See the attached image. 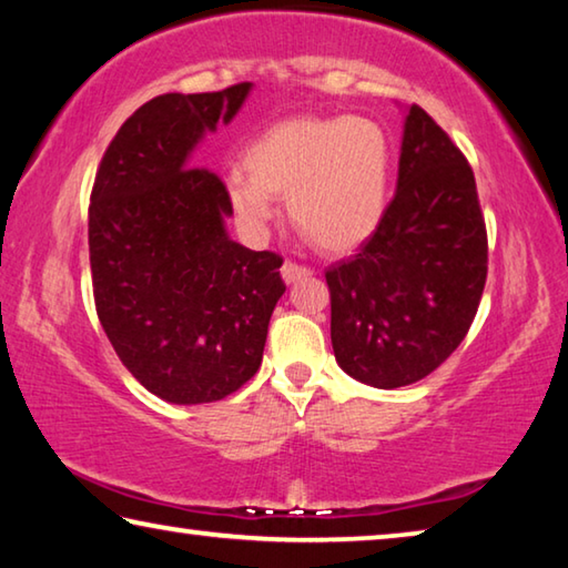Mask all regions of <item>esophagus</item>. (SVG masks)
Listing matches in <instances>:
<instances>
[{
  "label": "esophagus",
  "mask_w": 568,
  "mask_h": 568,
  "mask_svg": "<svg viewBox=\"0 0 568 568\" xmlns=\"http://www.w3.org/2000/svg\"><path fill=\"white\" fill-rule=\"evenodd\" d=\"M281 275H283V281L287 283V285H293V283H297V281H303V277H307V275H313L311 271H307V267H303V265H295V263H283V267H281Z\"/></svg>",
  "instance_id": "obj_1"
}]
</instances>
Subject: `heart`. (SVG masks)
<instances>
[{
  "label": "heart",
  "mask_w": 568,
  "mask_h": 568,
  "mask_svg": "<svg viewBox=\"0 0 568 568\" xmlns=\"http://www.w3.org/2000/svg\"><path fill=\"white\" fill-rule=\"evenodd\" d=\"M243 172L225 178V195L247 235L275 217V197L311 243L351 253L381 225L388 205L390 140L365 118H287L247 142Z\"/></svg>",
  "instance_id": "b5f03b06"
}]
</instances>
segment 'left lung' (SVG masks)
<instances>
[{"label": "left lung", "instance_id": "left-lung-1", "mask_svg": "<svg viewBox=\"0 0 568 568\" xmlns=\"http://www.w3.org/2000/svg\"><path fill=\"white\" fill-rule=\"evenodd\" d=\"M486 271L474 170L434 118L410 104L396 195L358 253L325 273L335 361L373 388L426 378L466 338Z\"/></svg>", "mask_w": 568, "mask_h": 568}]
</instances>
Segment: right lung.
Instances as JSON below:
<instances>
[{
	"instance_id": "1",
	"label": "right lung",
	"mask_w": 568,
	"mask_h": 568,
	"mask_svg": "<svg viewBox=\"0 0 568 568\" xmlns=\"http://www.w3.org/2000/svg\"><path fill=\"white\" fill-rule=\"evenodd\" d=\"M253 84L160 94L124 120L90 197L94 305L124 368L178 406L213 403L255 376L285 293L283 257L230 240L215 172L190 168Z\"/></svg>"
}]
</instances>
